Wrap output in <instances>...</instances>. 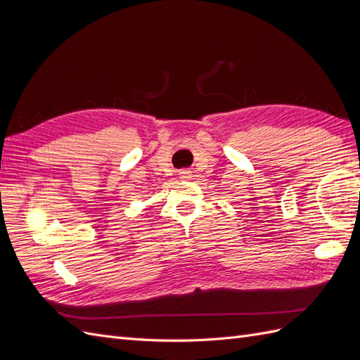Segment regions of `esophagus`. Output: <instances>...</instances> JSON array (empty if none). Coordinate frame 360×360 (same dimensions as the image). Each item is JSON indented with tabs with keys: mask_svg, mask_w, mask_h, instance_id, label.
Instances as JSON below:
<instances>
[{
	"mask_svg": "<svg viewBox=\"0 0 360 360\" xmlns=\"http://www.w3.org/2000/svg\"><path fill=\"white\" fill-rule=\"evenodd\" d=\"M192 177V172L189 169H181L180 171V179L181 180H189Z\"/></svg>",
	"mask_w": 360,
	"mask_h": 360,
	"instance_id": "esophagus-1",
	"label": "esophagus"
}]
</instances>
